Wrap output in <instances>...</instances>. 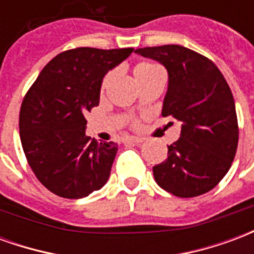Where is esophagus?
Instances as JSON below:
<instances>
[{
	"instance_id": "34e87169",
	"label": "esophagus",
	"mask_w": 254,
	"mask_h": 254,
	"mask_svg": "<svg viewBox=\"0 0 254 254\" xmlns=\"http://www.w3.org/2000/svg\"><path fill=\"white\" fill-rule=\"evenodd\" d=\"M125 141L127 143H133V144H138V143H143L144 140L141 137H133V136H129V137L125 138Z\"/></svg>"
}]
</instances>
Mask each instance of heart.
I'll return each mask as SVG.
<instances>
[{
  "instance_id": "obj_1",
  "label": "heart",
  "mask_w": 254,
  "mask_h": 254,
  "mask_svg": "<svg viewBox=\"0 0 254 254\" xmlns=\"http://www.w3.org/2000/svg\"><path fill=\"white\" fill-rule=\"evenodd\" d=\"M114 74L116 72L114 70H109V72L106 73L105 77L102 80V89H105L109 84L111 83V80L114 78ZM133 74H134V78H136V81L140 83V81H143V80H147L149 77H154V76H159V74H163L162 72V69H160L158 65H155L152 63H140L138 65L134 66V70H133Z\"/></svg>"
}]
</instances>
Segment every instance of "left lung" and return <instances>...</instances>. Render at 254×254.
<instances>
[{"label": "left lung", "mask_w": 254, "mask_h": 254, "mask_svg": "<svg viewBox=\"0 0 254 254\" xmlns=\"http://www.w3.org/2000/svg\"><path fill=\"white\" fill-rule=\"evenodd\" d=\"M143 57L169 72L162 116L182 122L181 136L169 145L167 159L152 167L156 184L177 197H196L222 181L238 147L234 98L218 66L180 45L143 47Z\"/></svg>", "instance_id": "8db88e82"}]
</instances>
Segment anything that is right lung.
Instances as JSON below:
<instances>
[{
  "mask_svg": "<svg viewBox=\"0 0 254 254\" xmlns=\"http://www.w3.org/2000/svg\"><path fill=\"white\" fill-rule=\"evenodd\" d=\"M133 52L76 47L42 69L20 107V140L42 185L65 198L99 190L110 176L118 144L85 136V114L99 105L100 84Z\"/></svg>",
  "mask_w": 254,
  "mask_h": 254,
  "instance_id": "1",
  "label": "right lung"
}]
</instances>
